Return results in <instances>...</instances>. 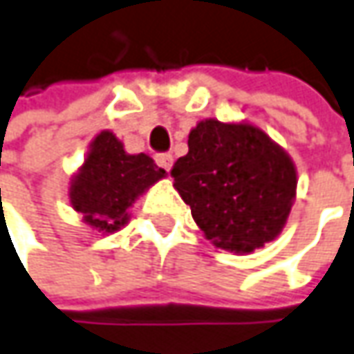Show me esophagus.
Here are the masks:
<instances>
[{"mask_svg": "<svg viewBox=\"0 0 354 354\" xmlns=\"http://www.w3.org/2000/svg\"><path fill=\"white\" fill-rule=\"evenodd\" d=\"M172 162H174V158H172V154L170 153H162V154H156V165L162 166L166 172L172 168Z\"/></svg>", "mask_w": 354, "mask_h": 354, "instance_id": "obj_1", "label": "esophagus"}]
</instances>
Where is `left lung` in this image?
Here are the masks:
<instances>
[{
  "label": "left lung",
  "mask_w": 354,
  "mask_h": 354,
  "mask_svg": "<svg viewBox=\"0 0 354 354\" xmlns=\"http://www.w3.org/2000/svg\"><path fill=\"white\" fill-rule=\"evenodd\" d=\"M170 174L205 239L235 254L282 233L298 186L290 154L245 121H200Z\"/></svg>",
  "instance_id": "left-lung-1"
}]
</instances>
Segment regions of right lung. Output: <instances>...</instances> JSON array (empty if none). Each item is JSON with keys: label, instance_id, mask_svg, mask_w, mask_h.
I'll list each match as a JSON object with an SVG mask.
<instances>
[{"label": "right lung", "instance_id": "right-lung-1", "mask_svg": "<svg viewBox=\"0 0 354 354\" xmlns=\"http://www.w3.org/2000/svg\"><path fill=\"white\" fill-rule=\"evenodd\" d=\"M165 176L149 154H127L111 131H102L70 182V205L84 223L115 233L129 223V207L135 200Z\"/></svg>", "mask_w": 354, "mask_h": 354}]
</instances>
